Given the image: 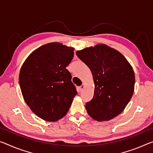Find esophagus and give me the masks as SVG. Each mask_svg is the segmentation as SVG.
<instances>
[{"label":"esophagus","instance_id":"34e87169","mask_svg":"<svg viewBox=\"0 0 153 153\" xmlns=\"http://www.w3.org/2000/svg\"><path fill=\"white\" fill-rule=\"evenodd\" d=\"M84 87H85V84H84V83L82 84L80 86V87H78V90H79V91H82V90H83V89H84Z\"/></svg>","mask_w":153,"mask_h":153}]
</instances>
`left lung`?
I'll return each mask as SVG.
<instances>
[{
  "instance_id": "left-lung-1",
  "label": "left lung",
  "mask_w": 153,
  "mask_h": 153,
  "mask_svg": "<svg viewBox=\"0 0 153 153\" xmlns=\"http://www.w3.org/2000/svg\"><path fill=\"white\" fill-rule=\"evenodd\" d=\"M76 54L91 70L94 81V97L85 105L89 116L98 122L118 116L134 91L135 74L130 63L120 53L105 44Z\"/></svg>"
}]
</instances>
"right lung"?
<instances>
[{
	"mask_svg": "<svg viewBox=\"0 0 153 153\" xmlns=\"http://www.w3.org/2000/svg\"><path fill=\"white\" fill-rule=\"evenodd\" d=\"M74 48L49 43L27 57L20 69L19 83L25 102L37 116L55 122L67 114L77 91L66 69Z\"/></svg>",
	"mask_w": 153,
	"mask_h": 153,
	"instance_id": "obj_1",
	"label": "right lung"
}]
</instances>
